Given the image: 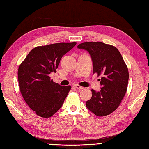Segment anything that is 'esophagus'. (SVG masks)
<instances>
[{"label": "esophagus", "instance_id": "34e87169", "mask_svg": "<svg viewBox=\"0 0 149 149\" xmlns=\"http://www.w3.org/2000/svg\"><path fill=\"white\" fill-rule=\"evenodd\" d=\"M74 86L77 88V89H79V90H82V89H84V88L83 86H79V85L78 84H75Z\"/></svg>", "mask_w": 149, "mask_h": 149}]
</instances>
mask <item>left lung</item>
<instances>
[{
  "label": "left lung",
  "instance_id": "left-lung-1",
  "mask_svg": "<svg viewBox=\"0 0 149 149\" xmlns=\"http://www.w3.org/2000/svg\"><path fill=\"white\" fill-rule=\"evenodd\" d=\"M86 50L93 61V73H96L102 88L91 90L92 97L86 106L98 116L108 115L117 109L124 97L129 80V71L123 59L115 47L100 42H84L77 46Z\"/></svg>",
  "mask_w": 149,
  "mask_h": 149
}]
</instances>
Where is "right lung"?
<instances>
[{"label":"right lung","instance_id":"right-lung-1","mask_svg":"<svg viewBox=\"0 0 149 149\" xmlns=\"http://www.w3.org/2000/svg\"><path fill=\"white\" fill-rule=\"evenodd\" d=\"M75 45L76 42L58 43L36 47L19 66L20 93L37 115L49 118L61 107L71 86H60L49 74L56 72L62 57Z\"/></svg>","mask_w":149,"mask_h":149}]
</instances>
